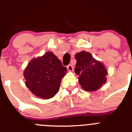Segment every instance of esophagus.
<instances>
[{
	"mask_svg": "<svg viewBox=\"0 0 132 132\" xmlns=\"http://www.w3.org/2000/svg\"><path fill=\"white\" fill-rule=\"evenodd\" d=\"M67 69L68 70L69 72H72L73 70V66H72V64H69L67 66Z\"/></svg>",
	"mask_w": 132,
	"mask_h": 132,
	"instance_id": "34e87169",
	"label": "esophagus"
}]
</instances>
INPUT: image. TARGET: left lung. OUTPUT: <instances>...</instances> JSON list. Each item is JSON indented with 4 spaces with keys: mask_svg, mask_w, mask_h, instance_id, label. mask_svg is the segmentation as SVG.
I'll list each match as a JSON object with an SVG mask.
<instances>
[{
    "mask_svg": "<svg viewBox=\"0 0 132 132\" xmlns=\"http://www.w3.org/2000/svg\"><path fill=\"white\" fill-rule=\"evenodd\" d=\"M77 63L75 72L79 75V82L86 91H94L105 83L108 74L105 66L85 51L78 53L75 56Z\"/></svg>",
    "mask_w": 132,
    "mask_h": 132,
    "instance_id": "1",
    "label": "left lung"
}]
</instances>
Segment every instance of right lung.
I'll return each instance as SVG.
<instances>
[{"label":"right lung","mask_w":132,"mask_h":132,"mask_svg":"<svg viewBox=\"0 0 132 132\" xmlns=\"http://www.w3.org/2000/svg\"><path fill=\"white\" fill-rule=\"evenodd\" d=\"M66 70L52 52H47L29 63L24 72L25 85L36 96L51 98L59 92L60 81L66 74Z\"/></svg>","instance_id":"obj_1"}]
</instances>
